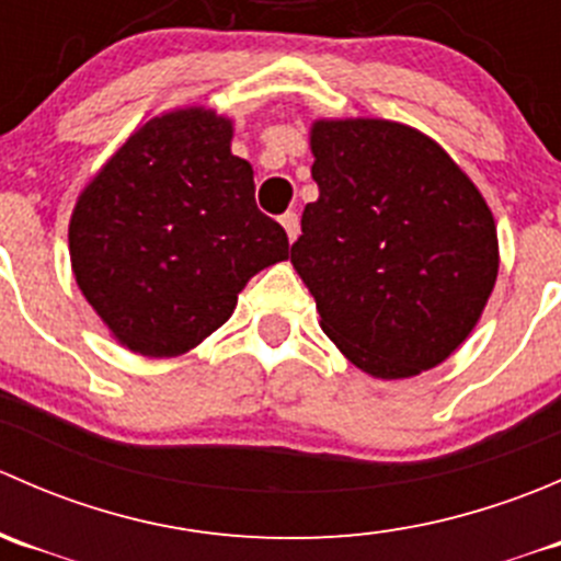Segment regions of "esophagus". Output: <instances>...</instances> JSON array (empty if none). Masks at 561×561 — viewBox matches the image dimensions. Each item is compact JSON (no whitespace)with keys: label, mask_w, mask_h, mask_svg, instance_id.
I'll return each instance as SVG.
<instances>
[{"label":"esophagus","mask_w":561,"mask_h":561,"mask_svg":"<svg viewBox=\"0 0 561 561\" xmlns=\"http://www.w3.org/2000/svg\"><path fill=\"white\" fill-rule=\"evenodd\" d=\"M279 222H282V228L287 230V239H290V241H296L298 230H301V222H298V214H296V211H287V214H282V217H279Z\"/></svg>","instance_id":"obj_1"}]
</instances>
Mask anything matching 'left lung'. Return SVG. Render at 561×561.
I'll use <instances>...</instances> for the list:
<instances>
[{"instance_id": "8db88e82", "label": "left lung", "mask_w": 561, "mask_h": 561, "mask_svg": "<svg viewBox=\"0 0 561 561\" xmlns=\"http://www.w3.org/2000/svg\"><path fill=\"white\" fill-rule=\"evenodd\" d=\"M320 197L290 260L322 331L358 369L401 380L469 336L500 268L489 206L417 129L382 118L312 127Z\"/></svg>"}]
</instances>
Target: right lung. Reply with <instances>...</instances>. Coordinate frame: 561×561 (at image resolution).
<instances>
[{"label":"right lung","instance_id":"obj_1","mask_svg":"<svg viewBox=\"0 0 561 561\" xmlns=\"http://www.w3.org/2000/svg\"><path fill=\"white\" fill-rule=\"evenodd\" d=\"M230 138L228 118L203 107L157 116L78 197L76 282L135 353L171 358L201 344L233 314L247 282L290 254Z\"/></svg>","mask_w":561,"mask_h":561}]
</instances>
